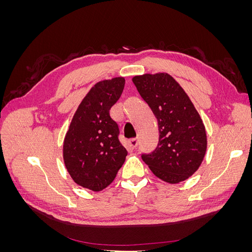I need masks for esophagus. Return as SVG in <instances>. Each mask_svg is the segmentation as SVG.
<instances>
[{
    "instance_id": "34e87169",
    "label": "esophagus",
    "mask_w": 252,
    "mask_h": 252,
    "mask_svg": "<svg viewBox=\"0 0 252 252\" xmlns=\"http://www.w3.org/2000/svg\"><path fill=\"white\" fill-rule=\"evenodd\" d=\"M138 143H139V140L136 138H133L131 140H129V146H130L131 148H135L136 146H138Z\"/></svg>"
}]
</instances>
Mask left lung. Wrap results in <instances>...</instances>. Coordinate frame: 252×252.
<instances>
[{
  "mask_svg": "<svg viewBox=\"0 0 252 252\" xmlns=\"http://www.w3.org/2000/svg\"><path fill=\"white\" fill-rule=\"evenodd\" d=\"M132 82L158 120V143L143 161L158 179L170 184L199 169L207 148L205 126L192 102L168 73L136 75Z\"/></svg>",
  "mask_w": 252,
  "mask_h": 252,
  "instance_id": "left-lung-1",
  "label": "left lung"
}]
</instances>
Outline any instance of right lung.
<instances>
[{
  "mask_svg": "<svg viewBox=\"0 0 252 252\" xmlns=\"http://www.w3.org/2000/svg\"><path fill=\"white\" fill-rule=\"evenodd\" d=\"M124 85V78L96 83L83 98L65 135L66 168L78 185L93 191L111 184L127 156L119 140V126L109 113Z\"/></svg>",
  "mask_w": 252,
  "mask_h": 252,
  "instance_id": "right-lung-1",
  "label": "right lung"
}]
</instances>
